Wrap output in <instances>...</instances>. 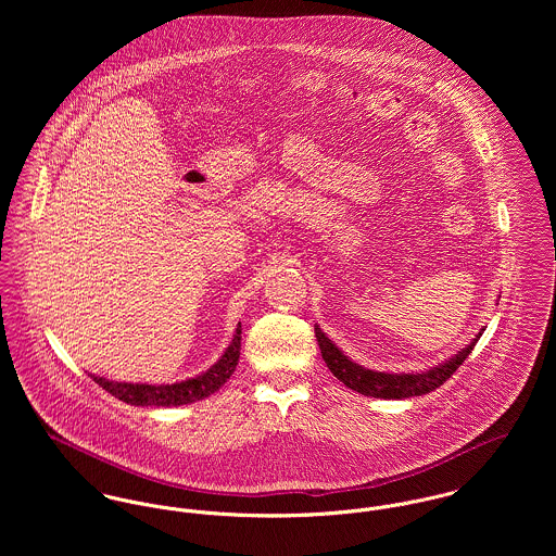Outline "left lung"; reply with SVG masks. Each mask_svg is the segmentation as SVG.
<instances>
[{
	"instance_id": "left-lung-1",
	"label": "left lung",
	"mask_w": 556,
	"mask_h": 556,
	"mask_svg": "<svg viewBox=\"0 0 556 556\" xmlns=\"http://www.w3.org/2000/svg\"><path fill=\"white\" fill-rule=\"evenodd\" d=\"M481 333H483V329L471 340V344H467L454 357H450L447 362H443L430 370L394 375V372H377V370H370V368H364V366L351 362L325 336V331L315 325L318 349H320V355H323L327 368L331 370V375L362 396L383 397V400L424 396V394H430L437 388H441L460 368V364L469 357V353L473 351Z\"/></svg>"
}]
</instances>
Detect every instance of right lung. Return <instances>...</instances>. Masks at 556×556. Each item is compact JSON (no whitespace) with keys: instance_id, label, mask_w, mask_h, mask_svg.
Returning a JSON list of instances; mask_svg holds the SVG:
<instances>
[{"instance_id":"obj_1","label":"right lung","mask_w":556,"mask_h":556,"mask_svg":"<svg viewBox=\"0 0 556 556\" xmlns=\"http://www.w3.org/2000/svg\"><path fill=\"white\" fill-rule=\"evenodd\" d=\"M239 349H241V323H238V329L233 333L231 344L223 353V357L207 368L205 372L179 381V383H166V386H150V383H119V381H109L104 377L89 375L102 390H106L111 396L119 397L126 404L135 406H181L190 404L197 400L212 396L218 392L236 372V366L239 362Z\"/></svg>"}]
</instances>
